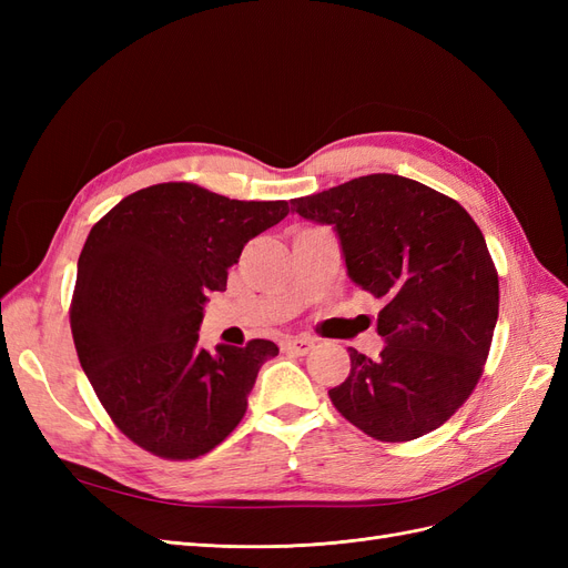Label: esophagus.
Wrapping results in <instances>:
<instances>
[{"instance_id":"obj_1","label":"esophagus","mask_w":568,"mask_h":568,"mask_svg":"<svg viewBox=\"0 0 568 568\" xmlns=\"http://www.w3.org/2000/svg\"><path fill=\"white\" fill-rule=\"evenodd\" d=\"M284 348L296 353V355H307L315 348V341L307 338V336H294V338H286L284 341Z\"/></svg>"}]
</instances>
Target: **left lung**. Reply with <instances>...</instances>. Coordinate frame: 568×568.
Segmentation results:
<instances>
[{
	"mask_svg": "<svg viewBox=\"0 0 568 568\" xmlns=\"http://www.w3.org/2000/svg\"><path fill=\"white\" fill-rule=\"evenodd\" d=\"M334 225L351 280L382 301L379 357L348 348L334 407L384 443L415 440L467 403L490 353L500 284L486 239L462 205L400 175L355 178L294 199Z\"/></svg>",
	"mask_w": 568,
	"mask_h": 568,
	"instance_id": "1",
	"label": "left lung"
}]
</instances>
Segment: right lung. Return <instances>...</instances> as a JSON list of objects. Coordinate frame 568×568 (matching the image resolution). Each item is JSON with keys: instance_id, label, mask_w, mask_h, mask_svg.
I'll return each instance as SVG.
<instances>
[{"instance_id": "obj_1", "label": "right lung", "mask_w": 568, "mask_h": 568, "mask_svg": "<svg viewBox=\"0 0 568 568\" xmlns=\"http://www.w3.org/2000/svg\"><path fill=\"white\" fill-rule=\"evenodd\" d=\"M286 201H236L192 182L125 196L92 227L78 261L71 332L113 424L163 459H196L246 415L257 369L280 348L199 346L203 303Z\"/></svg>"}]
</instances>
